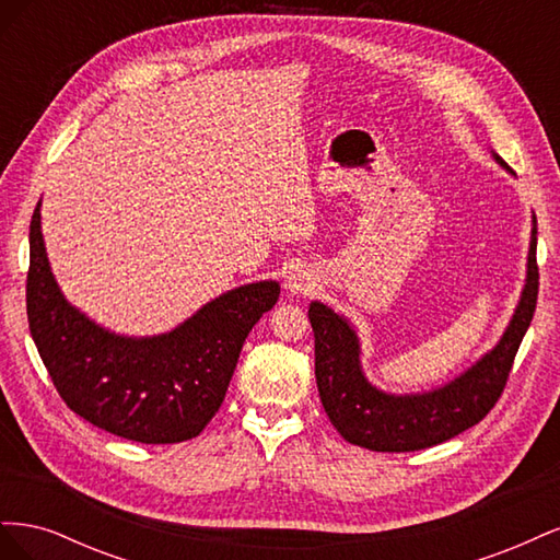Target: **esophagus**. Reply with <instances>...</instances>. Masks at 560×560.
<instances>
[{"label": "esophagus", "instance_id": "obj_1", "mask_svg": "<svg viewBox=\"0 0 560 560\" xmlns=\"http://www.w3.org/2000/svg\"><path fill=\"white\" fill-rule=\"evenodd\" d=\"M311 287H315V280L311 278V273L306 268H294L290 276H287V290L301 294V292H308Z\"/></svg>", "mask_w": 560, "mask_h": 560}]
</instances>
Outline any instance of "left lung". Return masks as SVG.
Returning <instances> with one entry per match:
<instances>
[{"label": "left lung", "mask_w": 560, "mask_h": 560, "mask_svg": "<svg viewBox=\"0 0 560 560\" xmlns=\"http://www.w3.org/2000/svg\"><path fill=\"white\" fill-rule=\"evenodd\" d=\"M495 163L514 175L495 151ZM537 217L533 214L525 282L498 343L455 378L420 393H387L362 366V343L352 322L322 301H311L315 334V378L322 406L346 442L381 453H406L448 442L493 409L537 303Z\"/></svg>", "instance_id": "left-lung-1"}]
</instances>
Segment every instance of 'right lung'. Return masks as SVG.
Returning <instances> with one entry per match:
<instances>
[{
  "mask_svg": "<svg viewBox=\"0 0 560 560\" xmlns=\"http://www.w3.org/2000/svg\"><path fill=\"white\" fill-rule=\"evenodd\" d=\"M280 282L259 280L214 296L171 331L116 334L62 294L42 233L30 222V334L65 404L109 434L140 444L194 439L219 411L247 334L278 303Z\"/></svg>",
  "mask_w": 560,
  "mask_h": 560,
  "instance_id": "right-lung-1",
  "label": "right lung"
}]
</instances>
